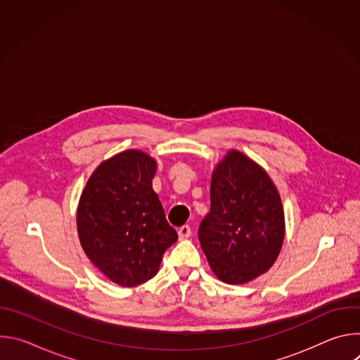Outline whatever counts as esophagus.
<instances>
[{
	"instance_id": "1",
	"label": "esophagus",
	"mask_w": 360,
	"mask_h": 360,
	"mask_svg": "<svg viewBox=\"0 0 360 360\" xmlns=\"http://www.w3.org/2000/svg\"><path fill=\"white\" fill-rule=\"evenodd\" d=\"M192 231H191V226L189 225H182L179 229H178V236L179 239H188L191 236Z\"/></svg>"
}]
</instances>
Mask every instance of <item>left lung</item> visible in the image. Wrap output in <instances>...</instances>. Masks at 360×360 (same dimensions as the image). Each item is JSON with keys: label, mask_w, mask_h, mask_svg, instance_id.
<instances>
[{"label": "left lung", "mask_w": 360, "mask_h": 360, "mask_svg": "<svg viewBox=\"0 0 360 360\" xmlns=\"http://www.w3.org/2000/svg\"><path fill=\"white\" fill-rule=\"evenodd\" d=\"M283 236V208L271 178L231 150L214 171L211 211L198 229L212 271L231 285L258 278L276 261Z\"/></svg>", "instance_id": "8db88e82"}]
</instances>
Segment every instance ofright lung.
I'll use <instances>...</instances> for the list:
<instances>
[{
    "mask_svg": "<svg viewBox=\"0 0 360 360\" xmlns=\"http://www.w3.org/2000/svg\"><path fill=\"white\" fill-rule=\"evenodd\" d=\"M157 164L141 150L102 162L82 191L77 225L84 252L112 282L132 288L158 272L178 239L152 189Z\"/></svg>",
    "mask_w": 360,
    "mask_h": 360,
    "instance_id": "1",
    "label": "right lung"
}]
</instances>
